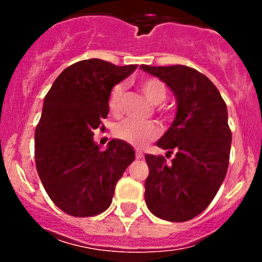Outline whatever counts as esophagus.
Instances as JSON below:
<instances>
[{
    "label": "esophagus",
    "instance_id": "obj_1",
    "mask_svg": "<svg viewBox=\"0 0 262 262\" xmlns=\"http://www.w3.org/2000/svg\"><path fill=\"white\" fill-rule=\"evenodd\" d=\"M136 157H137V160H142V158L144 157L143 152H142V150H139V149H137L136 150Z\"/></svg>",
    "mask_w": 262,
    "mask_h": 262
}]
</instances>
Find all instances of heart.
I'll use <instances>...</instances> for the list:
<instances>
[{
	"mask_svg": "<svg viewBox=\"0 0 262 262\" xmlns=\"http://www.w3.org/2000/svg\"><path fill=\"white\" fill-rule=\"evenodd\" d=\"M139 89L142 94L152 105L162 104L167 96V89L165 83L158 78H144L139 82ZM124 86L115 84L109 95V110L112 114L118 115L121 112L123 104ZM114 134L121 141L136 147L146 146L148 142L153 141L160 134V128L155 121H141L134 119H124L114 126Z\"/></svg>",
	"mask_w": 262,
	"mask_h": 262,
	"instance_id": "1",
	"label": "heart"
}]
</instances>
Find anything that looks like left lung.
<instances>
[{"label": "left lung", "mask_w": 262, "mask_h": 262, "mask_svg": "<svg viewBox=\"0 0 262 262\" xmlns=\"http://www.w3.org/2000/svg\"><path fill=\"white\" fill-rule=\"evenodd\" d=\"M141 68L165 82L178 102L175 120L156 143L167 155L175 150V157L166 163L162 156L146 155V204L165 221H190L212 203L226 178L232 142L227 105L213 82L194 68Z\"/></svg>", "instance_id": "8db88e82"}]
</instances>
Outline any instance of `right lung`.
I'll list each match as a JSON object with an SVG mask.
<instances>
[{"label":"right lung","instance_id":"obj_1","mask_svg":"<svg viewBox=\"0 0 262 262\" xmlns=\"http://www.w3.org/2000/svg\"><path fill=\"white\" fill-rule=\"evenodd\" d=\"M137 67L80 60L58 76L44 99L35 129L36 170L52 202L70 215L105 212L116 182L136 158L133 147L121 139H112L101 150L94 130L109 114L113 87Z\"/></svg>","mask_w":262,"mask_h":262}]
</instances>
